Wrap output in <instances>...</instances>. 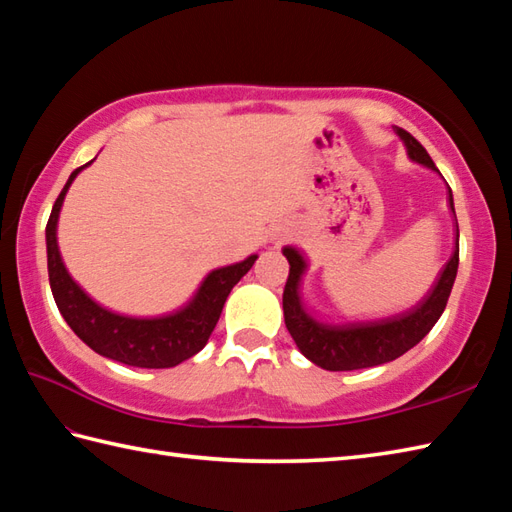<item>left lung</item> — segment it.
I'll use <instances>...</instances> for the list:
<instances>
[{
	"instance_id": "left-lung-1",
	"label": "left lung",
	"mask_w": 512,
	"mask_h": 512,
	"mask_svg": "<svg viewBox=\"0 0 512 512\" xmlns=\"http://www.w3.org/2000/svg\"><path fill=\"white\" fill-rule=\"evenodd\" d=\"M396 134L405 140L411 160H416L429 169H436L427 149L407 129L396 127ZM284 255L290 264V273L284 288L286 328L292 339H295L301 354L310 358L314 365L330 369V372H350V369L383 365L409 352L413 345H418L429 334L433 325H436L444 308H447L460 264V250L455 248V253L451 255L447 266L442 268V273L429 290V295L416 308L396 314V317L367 323H323L312 319L306 308L301 306L299 299V281L303 270H306V262H303L299 250L292 246L284 248Z\"/></svg>"
}]
</instances>
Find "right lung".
Returning a JSON list of instances; mask_svg holds the SVG:
<instances>
[{
    "mask_svg": "<svg viewBox=\"0 0 512 512\" xmlns=\"http://www.w3.org/2000/svg\"><path fill=\"white\" fill-rule=\"evenodd\" d=\"M81 169L83 167L74 169L68 182H65L57 202L52 206L46 226L48 277L57 308L74 334L85 345H90L96 354L134 367H176L193 354H198L209 341L228 292L253 268L257 255H250L239 264L213 270V273L206 275L200 290L195 292V297L187 306L165 314V317L134 319L105 310L85 295L79 284L68 275L57 246V220L61 204Z\"/></svg>",
    "mask_w": 512,
    "mask_h": 512,
    "instance_id": "right-lung-1",
    "label": "right lung"
}]
</instances>
